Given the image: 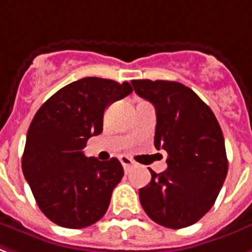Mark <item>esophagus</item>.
<instances>
[{
  "label": "esophagus",
  "mask_w": 252,
  "mask_h": 252,
  "mask_svg": "<svg viewBox=\"0 0 252 252\" xmlns=\"http://www.w3.org/2000/svg\"><path fill=\"white\" fill-rule=\"evenodd\" d=\"M120 162H122L123 168L126 169H126H129L130 166L134 164L133 161L130 160L129 157H126V156H120Z\"/></svg>",
  "instance_id": "esophagus-1"
}]
</instances>
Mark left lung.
Instances as JSON below:
<instances>
[{"label":"left lung","mask_w":252,"mask_h":252,"mask_svg":"<svg viewBox=\"0 0 252 252\" xmlns=\"http://www.w3.org/2000/svg\"><path fill=\"white\" fill-rule=\"evenodd\" d=\"M134 92L156 108L155 147L168 153V169L139 191L141 206L169 228L198 222L216 202L227 176V157L216 115L193 90L178 82L139 79Z\"/></svg>","instance_id":"obj_1"}]
</instances>
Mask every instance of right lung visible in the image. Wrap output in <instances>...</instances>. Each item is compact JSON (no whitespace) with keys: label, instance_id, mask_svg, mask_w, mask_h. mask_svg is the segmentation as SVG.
Here are the masks:
<instances>
[{"label":"right lung","instance_id":"obj_1","mask_svg":"<svg viewBox=\"0 0 252 252\" xmlns=\"http://www.w3.org/2000/svg\"><path fill=\"white\" fill-rule=\"evenodd\" d=\"M133 91L128 82L83 78L55 92L36 111L26 136L22 170L41 211L67 228L104 216L124 170L118 158L86 157L88 139L103 132L105 108Z\"/></svg>","mask_w":252,"mask_h":252}]
</instances>
